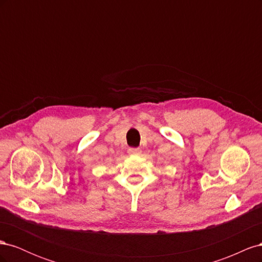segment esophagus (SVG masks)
I'll list each match as a JSON object with an SVG mask.
<instances>
[{
    "mask_svg": "<svg viewBox=\"0 0 262 262\" xmlns=\"http://www.w3.org/2000/svg\"><path fill=\"white\" fill-rule=\"evenodd\" d=\"M141 153H142L141 148H138V147L129 148V154H131V155H140Z\"/></svg>",
    "mask_w": 262,
    "mask_h": 262,
    "instance_id": "34e87169",
    "label": "esophagus"
}]
</instances>
